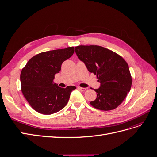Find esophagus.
I'll list each match as a JSON object with an SVG mask.
<instances>
[{
    "instance_id": "obj_1",
    "label": "esophagus",
    "mask_w": 157,
    "mask_h": 157,
    "mask_svg": "<svg viewBox=\"0 0 157 157\" xmlns=\"http://www.w3.org/2000/svg\"><path fill=\"white\" fill-rule=\"evenodd\" d=\"M77 88L79 90H80V91H85V90H86V88H82V87H77Z\"/></svg>"
}]
</instances>
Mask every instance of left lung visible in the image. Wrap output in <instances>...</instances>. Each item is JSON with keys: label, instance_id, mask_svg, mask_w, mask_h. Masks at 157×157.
Instances as JSON below:
<instances>
[{"label": "left lung", "instance_id": "left-lung-1", "mask_svg": "<svg viewBox=\"0 0 157 157\" xmlns=\"http://www.w3.org/2000/svg\"><path fill=\"white\" fill-rule=\"evenodd\" d=\"M76 54L90 73L97 76L100 86L94 90L97 98L90 104L98 109L117 108L130 92L132 77L129 67L121 56L96 45L75 47Z\"/></svg>", "mask_w": 157, "mask_h": 157}]
</instances>
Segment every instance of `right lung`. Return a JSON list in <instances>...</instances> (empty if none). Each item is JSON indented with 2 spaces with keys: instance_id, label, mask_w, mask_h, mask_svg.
<instances>
[{
  "instance_id": "add662e5",
  "label": "right lung",
  "mask_w": 157,
  "mask_h": 157,
  "mask_svg": "<svg viewBox=\"0 0 157 157\" xmlns=\"http://www.w3.org/2000/svg\"><path fill=\"white\" fill-rule=\"evenodd\" d=\"M74 47L42 52L33 56L21 71V92L35 111L51 115L67 105L74 86L63 88L54 82L61 64L74 53Z\"/></svg>"
}]
</instances>
